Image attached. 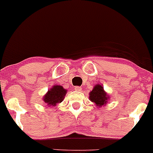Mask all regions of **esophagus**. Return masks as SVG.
Here are the masks:
<instances>
[{"label": "esophagus", "instance_id": "1", "mask_svg": "<svg viewBox=\"0 0 153 153\" xmlns=\"http://www.w3.org/2000/svg\"><path fill=\"white\" fill-rule=\"evenodd\" d=\"M75 91H82V88H81V87H79V86H76V87H75Z\"/></svg>", "mask_w": 153, "mask_h": 153}]
</instances>
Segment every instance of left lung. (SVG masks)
I'll return each mask as SVG.
<instances>
[{
  "label": "left lung",
  "mask_w": 153,
  "mask_h": 153,
  "mask_svg": "<svg viewBox=\"0 0 153 153\" xmlns=\"http://www.w3.org/2000/svg\"><path fill=\"white\" fill-rule=\"evenodd\" d=\"M90 100L95 102L97 106H102L108 102V94L104 91V88L100 85H97L90 93Z\"/></svg>",
  "instance_id": "obj_1"
}]
</instances>
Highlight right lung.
<instances>
[{
  "mask_svg": "<svg viewBox=\"0 0 153 153\" xmlns=\"http://www.w3.org/2000/svg\"><path fill=\"white\" fill-rule=\"evenodd\" d=\"M66 90L60 85H54L48 91L44 97L43 101L48 106L56 105V103H60L63 100L66 94Z\"/></svg>",
  "mask_w": 153,
  "mask_h": 153,
  "instance_id": "1",
  "label": "right lung"
}]
</instances>
